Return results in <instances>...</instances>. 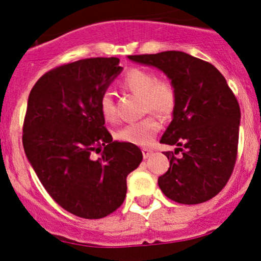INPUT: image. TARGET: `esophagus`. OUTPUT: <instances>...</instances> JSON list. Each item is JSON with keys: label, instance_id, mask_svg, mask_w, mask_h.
Here are the masks:
<instances>
[{"label": "esophagus", "instance_id": "obj_1", "mask_svg": "<svg viewBox=\"0 0 261 261\" xmlns=\"http://www.w3.org/2000/svg\"><path fill=\"white\" fill-rule=\"evenodd\" d=\"M151 153H153V151H151L150 149H142V156H144V159L149 158V156L151 155Z\"/></svg>", "mask_w": 261, "mask_h": 261}]
</instances>
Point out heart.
<instances>
[{"mask_svg": "<svg viewBox=\"0 0 261 261\" xmlns=\"http://www.w3.org/2000/svg\"><path fill=\"white\" fill-rule=\"evenodd\" d=\"M123 86L126 90L142 96L144 111H151L161 117H170L176 107V90L168 81H156V77L144 69H130L124 75ZM99 110L106 120L115 119V106L110 93H105L99 99ZM161 124L153 116L145 117L124 125L116 132V138L128 144L145 146L149 145L158 133Z\"/></svg>", "mask_w": 261, "mask_h": 261, "instance_id": "obj_1", "label": "heart"}]
</instances>
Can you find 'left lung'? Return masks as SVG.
I'll use <instances>...</instances> for the list:
<instances>
[{"label": "left lung", "mask_w": 261, "mask_h": 261, "mask_svg": "<svg viewBox=\"0 0 261 261\" xmlns=\"http://www.w3.org/2000/svg\"><path fill=\"white\" fill-rule=\"evenodd\" d=\"M163 71L176 90V107L161 142L170 167L158 186L172 201L201 204L220 193L234 170L241 108L225 77L212 64L180 50L128 56Z\"/></svg>", "instance_id": "1"}]
</instances>
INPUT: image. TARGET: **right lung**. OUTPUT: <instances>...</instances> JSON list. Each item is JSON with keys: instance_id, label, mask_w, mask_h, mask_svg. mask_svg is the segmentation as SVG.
I'll return each instance as SVG.
<instances>
[{"instance_id": "1", "label": "right lung", "mask_w": 261, "mask_h": 261, "mask_svg": "<svg viewBox=\"0 0 261 261\" xmlns=\"http://www.w3.org/2000/svg\"><path fill=\"white\" fill-rule=\"evenodd\" d=\"M117 57L78 60L49 70L32 87L23 147L47 192L74 216L98 220L116 211L140 147L112 141L99 99L121 73ZM99 151L101 158L91 153Z\"/></svg>"}]
</instances>
